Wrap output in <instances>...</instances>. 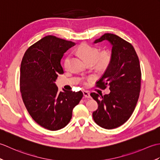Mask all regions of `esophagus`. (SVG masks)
I'll list each match as a JSON object with an SVG mask.
<instances>
[{"label": "esophagus", "instance_id": "34e87169", "mask_svg": "<svg viewBox=\"0 0 160 160\" xmlns=\"http://www.w3.org/2000/svg\"><path fill=\"white\" fill-rule=\"evenodd\" d=\"M83 95H84V96L86 98H91V96H90L89 93L87 92V91H83Z\"/></svg>", "mask_w": 160, "mask_h": 160}]
</instances>
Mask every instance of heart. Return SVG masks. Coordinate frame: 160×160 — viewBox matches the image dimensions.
<instances>
[{
	"label": "heart",
	"mask_w": 160,
	"mask_h": 160,
	"mask_svg": "<svg viewBox=\"0 0 160 160\" xmlns=\"http://www.w3.org/2000/svg\"><path fill=\"white\" fill-rule=\"evenodd\" d=\"M78 53L82 56L84 60L89 62H96L98 65H107L111 61V55L107 51H102L99 53V50L96 47L84 43L77 49ZM70 57L68 56L64 61V67L65 69L69 67Z\"/></svg>",
	"instance_id": "1"
}]
</instances>
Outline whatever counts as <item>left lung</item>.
<instances>
[{
    "instance_id": "8db88e82",
    "label": "left lung",
    "mask_w": 160,
    "mask_h": 160,
    "mask_svg": "<svg viewBox=\"0 0 160 160\" xmlns=\"http://www.w3.org/2000/svg\"><path fill=\"white\" fill-rule=\"evenodd\" d=\"M104 40L112 45L111 61L103 76L96 82L102 89L109 87L104 96L91 93L98 107L93 113L95 122L100 127L113 129L122 125L131 117L140 92V61L133 47L113 33H104L94 43Z\"/></svg>"
}]
</instances>
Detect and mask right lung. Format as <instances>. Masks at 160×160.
<instances>
[{"label": "right lung", "mask_w": 160, "mask_h": 160, "mask_svg": "<svg viewBox=\"0 0 160 160\" xmlns=\"http://www.w3.org/2000/svg\"><path fill=\"white\" fill-rule=\"evenodd\" d=\"M76 44L47 36L29 47L20 65V89L23 102L37 124L50 131L67 126L73 108L80 102L82 91H58L55 83L64 73L60 60Z\"/></svg>", "instance_id": "add662e5"}]
</instances>
